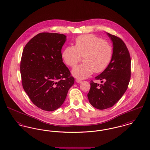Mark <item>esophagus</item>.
I'll return each instance as SVG.
<instances>
[{"mask_svg": "<svg viewBox=\"0 0 150 150\" xmlns=\"http://www.w3.org/2000/svg\"><path fill=\"white\" fill-rule=\"evenodd\" d=\"M76 82L78 83H81L82 82V80H80V79H76Z\"/></svg>", "mask_w": 150, "mask_h": 150, "instance_id": "34e87169", "label": "esophagus"}]
</instances>
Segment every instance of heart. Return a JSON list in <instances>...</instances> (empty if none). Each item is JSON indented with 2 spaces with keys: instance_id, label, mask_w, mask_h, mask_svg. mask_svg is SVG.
<instances>
[{
  "instance_id": "b5f03b06",
  "label": "heart",
  "mask_w": 150,
  "mask_h": 150,
  "mask_svg": "<svg viewBox=\"0 0 150 150\" xmlns=\"http://www.w3.org/2000/svg\"><path fill=\"white\" fill-rule=\"evenodd\" d=\"M112 54V47L109 43L97 36L88 34L78 37L75 46L66 47L62 52V57L66 64L74 67L83 56V63L75 66L72 70V74L78 78L86 79L94 71L99 73L105 70Z\"/></svg>"
}]
</instances>
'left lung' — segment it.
<instances>
[{"mask_svg":"<svg viewBox=\"0 0 150 150\" xmlns=\"http://www.w3.org/2000/svg\"><path fill=\"white\" fill-rule=\"evenodd\" d=\"M113 45L112 59L106 69L95 79L102 84L91 81L87 96L93 107L104 110L117 102L126 92L130 78L131 59L128 50L120 38L106 33Z\"/></svg>","mask_w":150,"mask_h":150,"instance_id":"left-lung-1","label":"left lung"}]
</instances>
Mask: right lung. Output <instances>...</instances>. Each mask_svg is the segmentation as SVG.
<instances>
[{
  "label": "right lung",
  "mask_w": 150,
  "mask_h": 150,
  "mask_svg": "<svg viewBox=\"0 0 150 150\" xmlns=\"http://www.w3.org/2000/svg\"><path fill=\"white\" fill-rule=\"evenodd\" d=\"M66 40L64 34L42 33L23 50L22 86L33 103L43 110L53 111L61 107L74 83L62 60L61 50Z\"/></svg>",
  "instance_id": "add662e5"
}]
</instances>
